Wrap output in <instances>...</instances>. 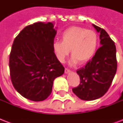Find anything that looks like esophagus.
Instances as JSON below:
<instances>
[{"instance_id":"1","label":"esophagus","mask_w":123,"mask_h":123,"mask_svg":"<svg viewBox=\"0 0 123 123\" xmlns=\"http://www.w3.org/2000/svg\"><path fill=\"white\" fill-rule=\"evenodd\" d=\"M71 71V70H69V69H68V68H65V69H64V72H65L66 74H68V73H70Z\"/></svg>"}]
</instances>
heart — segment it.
I'll list each match as a JSON object with an SVG mask.
<instances>
[{
  "label": "heart",
  "instance_id": "obj_1",
  "mask_svg": "<svg viewBox=\"0 0 123 123\" xmlns=\"http://www.w3.org/2000/svg\"><path fill=\"white\" fill-rule=\"evenodd\" d=\"M98 37L93 31L73 26L62 33L61 41L53 43L52 49L58 61L63 62L71 50L70 65L84 63L92 57L97 50Z\"/></svg>",
  "mask_w": 123,
  "mask_h": 123
}]
</instances>
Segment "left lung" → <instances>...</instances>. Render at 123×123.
<instances>
[{"label": "left lung", "instance_id": "left-lung-1", "mask_svg": "<svg viewBox=\"0 0 123 123\" xmlns=\"http://www.w3.org/2000/svg\"><path fill=\"white\" fill-rule=\"evenodd\" d=\"M100 33L99 47L91 61L77 71L80 82L72 91L80 99L91 101L103 96L111 86L117 71L116 48L105 30L92 24Z\"/></svg>", "mask_w": 123, "mask_h": 123}]
</instances>
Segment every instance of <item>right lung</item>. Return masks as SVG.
Here are the masks:
<instances>
[{
    "instance_id": "right-lung-1",
    "label": "right lung",
    "mask_w": 123,
    "mask_h": 123,
    "mask_svg": "<svg viewBox=\"0 0 123 123\" xmlns=\"http://www.w3.org/2000/svg\"><path fill=\"white\" fill-rule=\"evenodd\" d=\"M56 34L54 23L37 22L25 27L13 41L9 63L11 80L17 92L29 100L46 99L55 79L64 72L52 49Z\"/></svg>"
}]
</instances>
